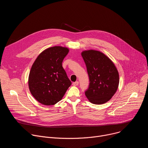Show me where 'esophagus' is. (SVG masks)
Listing matches in <instances>:
<instances>
[{"label": "esophagus", "mask_w": 148, "mask_h": 148, "mask_svg": "<svg viewBox=\"0 0 148 148\" xmlns=\"http://www.w3.org/2000/svg\"><path fill=\"white\" fill-rule=\"evenodd\" d=\"M78 84H79V82H78V81H75V82H74L73 83V85L74 86H78Z\"/></svg>", "instance_id": "1"}]
</instances>
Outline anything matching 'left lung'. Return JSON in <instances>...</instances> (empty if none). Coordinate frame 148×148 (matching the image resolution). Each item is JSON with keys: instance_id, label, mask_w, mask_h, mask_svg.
<instances>
[{"instance_id": "1", "label": "left lung", "mask_w": 148, "mask_h": 148, "mask_svg": "<svg viewBox=\"0 0 148 148\" xmlns=\"http://www.w3.org/2000/svg\"><path fill=\"white\" fill-rule=\"evenodd\" d=\"M90 84L85 94L92 103L102 104L108 101L116 92L119 85V74L112 61L96 50L82 51Z\"/></svg>"}]
</instances>
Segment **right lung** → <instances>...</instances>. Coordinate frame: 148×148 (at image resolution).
Masks as SVG:
<instances>
[{"instance_id":"obj_1","label":"right lung","mask_w":148,"mask_h":148,"mask_svg":"<svg viewBox=\"0 0 148 148\" xmlns=\"http://www.w3.org/2000/svg\"><path fill=\"white\" fill-rule=\"evenodd\" d=\"M69 50L55 46L42 52L36 58L29 76L31 94L40 103L54 105L65 94L71 82L62 66Z\"/></svg>"}]
</instances>
